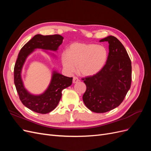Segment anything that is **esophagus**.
I'll list each match as a JSON object with an SVG mask.
<instances>
[{"mask_svg":"<svg viewBox=\"0 0 151 151\" xmlns=\"http://www.w3.org/2000/svg\"><path fill=\"white\" fill-rule=\"evenodd\" d=\"M78 81H79V79L77 78V77H73V83H74V84L77 83Z\"/></svg>","mask_w":151,"mask_h":151,"instance_id":"34e87169","label":"esophagus"}]
</instances>
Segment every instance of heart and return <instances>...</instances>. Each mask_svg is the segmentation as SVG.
<instances>
[{"mask_svg": "<svg viewBox=\"0 0 151 151\" xmlns=\"http://www.w3.org/2000/svg\"><path fill=\"white\" fill-rule=\"evenodd\" d=\"M108 52L102 45L94 43H76L61 55L62 65L69 74L77 69L85 76H91L101 71L107 60Z\"/></svg>", "mask_w": 151, "mask_h": 151, "instance_id": "heart-1", "label": "heart"}]
</instances>
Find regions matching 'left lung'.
Here are the masks:
<instances>
[{
    "label": "left lung",
    "instance_id": "8db88e82",
    "mask_svg": "<svg viewBox=\"0 0 151 151\" xmlns=\"http://www.w3.org/2000/svg\"><path fill=\"white\" fill-rule=\"evenodd\" d=\"M109 43L106 63L98 74L86 77L83 99L87 108L95 113H105L118 107L130 88L131 60L122 43L113 36L99 42Z\"/></svg>",
    "mask_w": 151,
    "mask_h": 151
}]
</instances>
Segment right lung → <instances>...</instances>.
Listing matches in <instances>:
<instances>
[{
  "mask_svg": "<svg viewBox=\"0 0 151 151\" xmlns=\"http://www.w3.org/2000/svg\"><path fill=\"white\" fill-rule=\"evenodd\" d=\"M63 38L59 35L43 36L36 35L25 44L18 55L14 66V84L19 99L25 106L36 113L46 114L57 107L62 97V91L72 83V77L63 76L53 70L52 78L47 89L40 94H33L27 90L22 79V67L27 58L36 49L57 52L63 42ZM50 55L56 57L53 53Z\"/></svg>",
  "mask_w": 151,
  "mask_h": 151,
  "instance_id": "1",
  "label": "right lung"
}]
</instances>
